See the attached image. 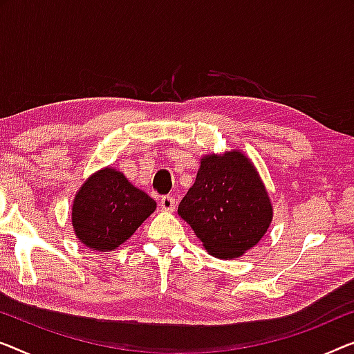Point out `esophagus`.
<instances>
[{"mask_svg": "<svg viewBox=\"0 0 354 354\" xmlns=\"http://www.w3.org/2000/svg\"><path fill=\"white\" fill-rule=\"evenodd\" d=\"M160 208L163 211H175L176 208V203H175V198L171 197V195H165V197L160 198Z\"/></svg>", "mask_w": 354, "mask_h": 354, "instance_id": "34e87169", "label": "esophagus"}]
</instances>
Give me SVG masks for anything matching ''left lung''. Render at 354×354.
Listing matches in <instances>:
<instances>
[{
    "mask_svg": "<svg viewBox=\"0 0 354 354\" xmlns=\"http://www.w3.org/2000/svg\"><path fill=\"white\" fill-rule=\"evenodd\" d=\"M178 214L209 254L234 259L259 243L272 223V205L254 165L234 151L203 157Z\"/></svg>",
    "mask_w": 354,
    "mask_h": 354,
    "instance_id": "left-lung-1",
    "label": "left lung"
}]
</instances>
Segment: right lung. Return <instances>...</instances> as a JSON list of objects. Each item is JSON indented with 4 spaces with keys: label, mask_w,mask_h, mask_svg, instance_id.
I'll use <instances>...</instances> for the list:
<instances>
[{
    "label": "right lung",
    "mask_w": 354,
    "mask_h": 354,
    "mask_svg": "<svg viewBox=\"0 0 354 354\" xmlns=\"http://www.w3.org/2000/svg\"><path fill=\"white\" fill-rule=\"evenodd\" d=\"M156 209L149 195L122 173L104 168L82 184L73 203L76 236L92 250L113 251L129 240Z\"/></svg>",
    "instance_id": "add662e5"
}]
</instances>
